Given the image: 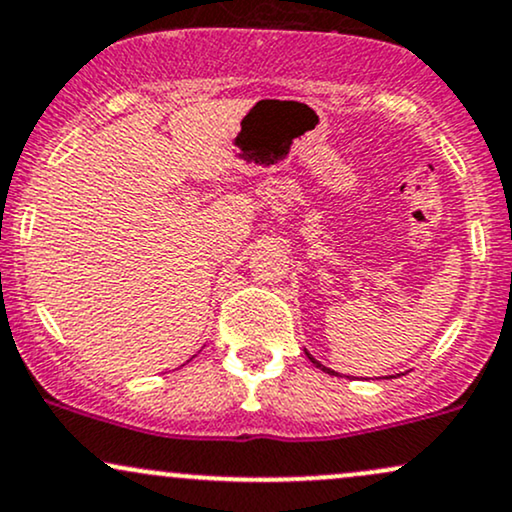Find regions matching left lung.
Masks as SVG:
<instances>
[{"label":"left lung","instance_id":"left-lung-1","mask_svg":"<svg viewBox=\"0 0 512 512\" xmlns=\"http://www.w3.org/2000/svg\"><path fill=\"white\" fill-rule=\"evenodd\" d=\"M306 357H309V359H311V364H316V366H318V369H321V371H326V374H330V376H340V374H335V371H330V369H328V366H323L321 362H316V359H314V357H311V354H309V352H306Z\"/></svg>","mask_w":512,"mask_h":512}]
</instances>
